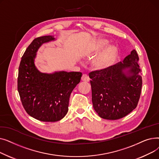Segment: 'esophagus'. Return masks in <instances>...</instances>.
<instances>
[{"mask_svg":"<svg viewBox=\"0 0 159 159\" xmlns=\"http://www.w3.org/2000/svg\"><path fill=\"white\" fill-rule=\"evenodd\" d=\"M81 80L82 81H84V82H89V78L87 75H83L82 76Z\"/></svg>","mask_w":159,"mask_h":159,"instance_id":"obj_1","label":"esophagus"}]
</instances>
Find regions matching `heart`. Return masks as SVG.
<instances>
[{"instance_id":"obj_1","label":"heart","mask_w":159,"mask_h":159,"mask_svg":"<svg viewBox=\"0 0 159 159\" xmlns=\"http://www.w3.org/2000/svg\"><path fill=\"white\" fill-rule=\"evenodd\" d=\"M108 41L104 39H98L96 41L94 46L91 52V55L99 52L102 49L108 45ZM118 54V48L115 45L108 46L104 51L92 61L91 66L93 68L97 71L105 70L113 64Z\"/></svg>"}]
</instances>
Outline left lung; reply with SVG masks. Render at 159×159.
Segmentation results:
<instances>
[{"mask_svg": "<svg viewBox=\"0 0 159 159\" xmlns=\"http://www.w3.org/2000/svg\"><path fill=\"white\" fill-rule=\"evenodd\" d=\"M139 61L133 49L122 62L89 74L92 103L100 117L117 120L135 109L143 84Z\"/></svg>", "mask_w": 159, "mask_h": 159, "instance_id": "8db88e82", "label": "left lung"}]
</instances>
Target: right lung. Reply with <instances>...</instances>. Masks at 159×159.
I'll list each match as a JSON object with an SVG mask.
<instances>
[{
  "label": "right lung",
  "mask_w": 159,
  "mask_h": 159,
  "mask_svg": "<svg viewBox=\"0 0 159 159\" xmlns=\"http://www.w3.org/2000/svg\"><path fill=\"white\" fill-rule=\"evenodd\" d=\"M54 36L38 37L21 58L17 81L23 107L32 117L43 122H56L68 113L73 89L80 81V72H40L35 64L37 53L44 43L55 40Z\"/></svg>",
  "instance_id": "add662e5"
}]
</instances>
